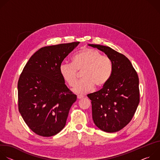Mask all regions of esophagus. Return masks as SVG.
I'll use <instances>...</instances> for the list:
<instances>
[{"label":"esophagus","instance_id":"34e87169","mask_svg":"<svg viewBox=\"0 0 160 160\" xmlns=\"http://www.w3.org/2000/svg\"><path fill=\"white\" fill-rule=\"evenodd\" d=\"M83 98H84V96H82V95H78V96H77V98H78V99H83Z\"/></svg>","mask_w":160,"mask_h":160}]
</instances>
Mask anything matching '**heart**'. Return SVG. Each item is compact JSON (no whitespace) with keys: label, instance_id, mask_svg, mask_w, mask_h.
<instances>
[{"label":"heart","instance_id":"1","mask_svg":"<svg viewBox=\"0 0 160 160\" xmlns=\"http://www.w3.org/2000/svg\"><path fill=\"white\" fill-rule=\"evenodd\" d=\"M78 72L81 79L73 88L78 94L87 93L94 87H103L109 80L113 71L111 59L94 49L85 48L75 53L72 62L63 61L59 66V72L64 80L73 87L77 79Z\"/></svg>","mask_w":160,"mask_h":160}]
</instances>
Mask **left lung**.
Returning a JSON list of instances; mask_svg holds the SVG:
<instances>
[{"mask_svg":"<svg viewBox=\"0 0 160 160\" xmlns=\"http://www.w3.org/2000/svg\"><path fill=\"white\" fill-rule=\"evenodd\" d=\"M109 57L113 71L108 82L98 92L87 97L92 103L95 125L106 132H116L132 119L139 103V77L129 59L104 45L88 44Z\"/></svg>","mask_w":160,"mask_h":160,"instance_id":"obj_1","label":"left lung"}]
</instances>
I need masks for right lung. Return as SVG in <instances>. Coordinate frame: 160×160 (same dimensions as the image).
Listing matches in <instances>:
<instances>
[{
    "instance_id": "add662e5",
    "label": "right lung",
    "mask_w": 160,
    "mask_h": 160,
    "mask_svg": "<svg viewBox=\"0 0 160 160\" xmlns=\"http://www.w3.org/2000/svg\"><path fill=\"white\" fill-rule=\"evenodd\" d=\"M79 42L43 47L30 58L18 83V109L36 134L51 137L64 127L77 96L65 85L59 72L64 59Z\"/></svg>"
}]
</instances>
